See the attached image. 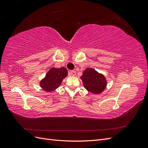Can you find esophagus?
Returning a JSON list of instances; mask_svg holds the SVG:
<instances>
[{"label":"esophagus","instance_id":"esophagus-1","mask_svg":"<svg viewBox=\"0 0 148 148\" xmlns=\"http://www.w3.org/2000/svg\"><path fill=\"white\" fill-rule=\"evenodd\" d=\"M70 75H71V76H75V75H76V71L72 70V71H70Z\"/></svg>","mask_w":148,"mask_h":148}]
</instances>
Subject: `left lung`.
<instances>
[{
    "instance_id": "left-lung-1",
    "label": "left lung",
    "mask_w": 148,
    "mask_h": 148,
    "mask_svg": "<svg viewBox=\"0 0 148 148\" xmlns=\"http://www.w3.org/2000/svg\"><path fill=\"white\" fill-rule=\"evenodd\" d=\"M80 78L82 80L84 88L92 94L99 95L106 88L107 79L105 76L98 72L95 69H85Z\"/></svg>"
}]
</instances>
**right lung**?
Returning <instances> with one entry per match:
<instances>
[{"label": "right lung", "instance_id": "obj_1", "mask_svg": "<svg viewBox=\"0 0 148 148\" xmlns=\"http://www.w3.org/2000/svg\"><path fill=\"white\" fill-rule=\"evenodd\" d=\"M68 75V70L65 67L51 68L39 83L41 88L46 92H52L59 88L63 79Z\"/></svg>", "mask_w": 148, "mask_h": 148}]
</instances>
